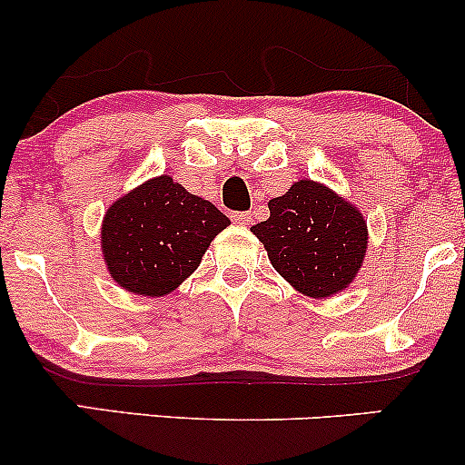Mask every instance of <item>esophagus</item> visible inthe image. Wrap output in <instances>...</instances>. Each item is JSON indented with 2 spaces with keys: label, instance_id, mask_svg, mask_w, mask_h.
Masks as SVG:
<instances>
[{
  "label": "esophagus",
  "instance_id": "1",
  "mask_svg": "<svg viewBox=\"0 0 465 465\" xmlns=\"http://www.w3.org/2000/svg\"><path fill=\"white\" fill-rule=\"evenodd\" d=\"M232 221L236 223V225H251V214L249 212H233L232 214Z\"/></svg>",
  "mask_w": 465,
  "mask_h": 465
}]
</instances>
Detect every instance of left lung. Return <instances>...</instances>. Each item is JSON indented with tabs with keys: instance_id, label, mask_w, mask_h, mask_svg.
<instances>
[{
	"instance_id": "obj_1",
	"label": "left lung",
	"mask_w": 465,
	"mask_h": 465,
	"mask_svg": "<svg viewBox=\"0 0 465 465\" xmlns=\"http://www.w3.org/2000/svg\"><path fill=\"white\" fill-rule=\"evenodd\" d=\"M271 216L251 227L271 264L303 295L323 300L345 291L367 251V221L351 203L302 179L269 201Z\"/></svg>"
}]
</instances>
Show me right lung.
Segmentation results:
<instances>
[{
	"label": "right lung",
	"instance_id": "1",
	"mask_svg": "<svg viewBox=\"0 0 465 465\" xmlns=\"http://www.w3.org/2000/svg\"><path fill=\"white\" fill-rule=\"evenodd\" d=\"M229 223L210 201L162 174L106 210L100 233L106 269L129 292L163 297L194 273Z\"/></svg>",
	"mask_w": 465,
	"mask_h": 465
}]
</instances>
